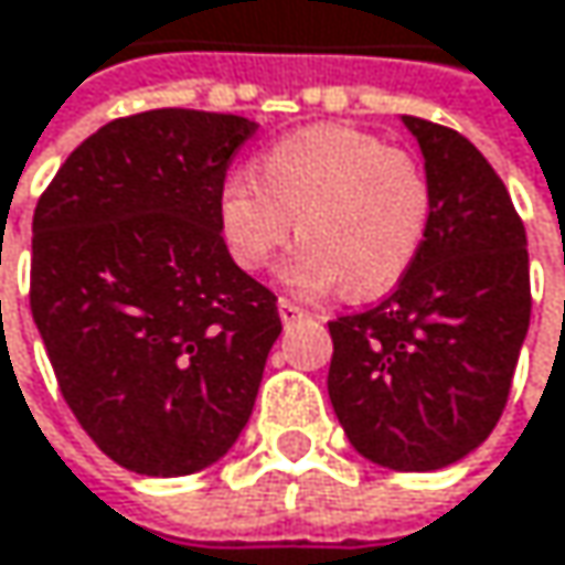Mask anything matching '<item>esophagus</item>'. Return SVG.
Returning <instances> with one entry per match:
<instances>
[{
    "label": "esophagus",
    "mask_w": 565,
    "mask_h": 565,
    "mask_svg": "<svg viewBox=\"0 0 565 565\" xmlns=\"http://www.w3.org/2000/svg\"><path fill=\"white\" fill-rule=\"evenodd\" d=\"M278 310H281L284 323H294V320L310 317V310H303V307H300V303H294L290 297H281V300H278Z\"/></svg>",
    "instance_id": "34e87169"
}]
</instances>
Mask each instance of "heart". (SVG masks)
I'll return each instance as SVG.
<instances>
[{
    "label": "heart",
    "mask_w": 565,
    "mask_h": 565,
    "mask_svg": "<svg viewBox=\"0 0 565 565\" xmlns=\"http://www.w3.org/2000/svg\"><path fill=\"white\" fill-rule=\"evenodd\" d=\"M435 212L428 170L373 134L327 124L271 143L252 172L218 195L232 258L262 271L294 232L281 278L297 290L343 284L353 297L383 294L415 265Z\"/></svg>",
    "instance_id": "1"
}]
</instances>
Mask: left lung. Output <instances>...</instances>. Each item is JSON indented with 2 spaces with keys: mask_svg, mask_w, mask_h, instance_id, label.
Here are the masks:
<instances>
[{
  "mask_svg": "<svg viewBox=\"0 0 565 565\" xmlns=\"http://www.w3.org/2000/svg\"><path fill=\"white\" fill-rule=\"evenodd\" d=\"M435 192L428 238L376 307L330 320L327 393L350 445L438 471L498 425L530 327L526 232L508 185L451 127L402 117Z\"/></svg>",
  "mask_w": 565,
  "mask_h": 565,
  "instance_id": "left-lung-1",
  "label": "left lung"
}]
</instances>
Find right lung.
I'll return each instance as SVG.
<instances>
[{
  "label": "right lung",
  "mask_w": 565,
  "mask_h": 565,
  "mask_svg": "<svg viewBox=\"0 0 565 565\" xmlns=\"http://www.w3.org/2000/svg\"><path fill=\"white\" fill-rule=\"evenodd\" d=\"M255 130L182 107L110 120L35 205V327L67 408L127 471H202L255 408L278 297L232 262L218 225L225 172Z\"/></svg>",
  "instance_id": "right-lung-1"
}]
</instances>
